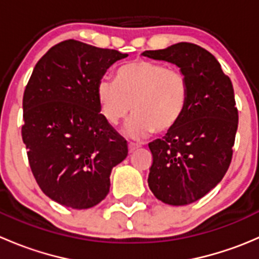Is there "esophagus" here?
<instances>
[{"instance_id":"obj_1","label":"esophagus","mask_w":259,"mask_h":259,"mask_svg":"<svg viewBox=\"0 0 259 259\" xmlns=\"http://www.w3.org/2000/svg\"><path fill=\"white\" fill-rule=\"evenodd\" d=\"M127 148H129V153H133V151L137 150L138 148H140V145L135 144V143H129V144H127Z\"/></svg>"}]
</instances>
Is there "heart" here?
Returning a JSON list of instances; mask_svg holds the SVG:
<instances>
[{
    "label": "heart",
    "instance_id": "b5f03b06",
    "mask_svg": "<svg viewBox=\"0 0 259 259\" xmlns=\"http://www.w3.org/2000/svg\"><path fill=\"white\" fill-rule=\"evenodd\" d=\"M96 99L111 125L119 124L134 110L122 132L139 139L155 130L159 134L168 133L179 124L189 100V81L179 70L137 59L117 69L116 81H99Z\"/></svg>",
    "mask_w": 259,
    "mask_h": 259
}]
</instances>
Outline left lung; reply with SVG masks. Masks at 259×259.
Instances as JSON below:
<instances>
[{"label": "left lung", "mask_w": 259, "mask_h": 259, "mask_svg": "<svg viewBox=\"0 0 259 259\" xmlns=\"http://www.w3.org/2000/svg\"><path fill=\"white\" fill-rule=\"evenodd\" d=\"M142 55L176 65L189 81L184 116L163 139L149 143L153 164L148 184L165 204H190L210 192L231 164L238 127L233 85L215 57L194 44Z\"/></svg>", "instance_id": "8db88e82"}]
</instances>
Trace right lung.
I'll use <instances>...</instances> for the list:
<instances>
[{"mask_svg":"<svg viewBox=\"0 0 259 259\" xmlns=\"http://www.w3.org/2000/svg\"><path fill=\"white\" fill-rule=\"evenodd\" d=\"M127 54L76 40L38 60L23 94L22 140L31 170L59 204L88 209L110 189V174L127 155L126 142L100 114L96 85Z\"/></svg>","mask_w":259,"mask_h":259,"instance_id":"1","label":"right lung"}]
</instances>
